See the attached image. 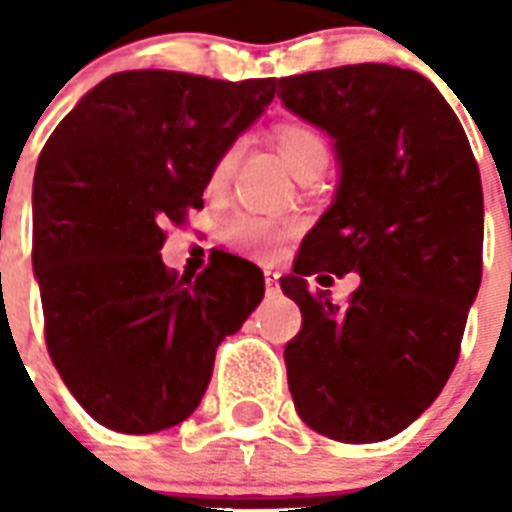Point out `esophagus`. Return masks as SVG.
I'll use <instances>...</instances> for the list:
<instances>
[{
    "label": "esophagus",
    "instance_id": "34e87169",
    "mask_svg": "<svg viewBox=\"0 0 512 512\" xmlns=\"http://www.w3.org/2000/svg\"><path fill=\"white\" fill-rule=\"evenodd\" d=\"M265 292L268 295H279V273L273 271V268H265Z\"/></svg>",
    "mask_w": 512,
    "mask_h": 512
}]
</instances>
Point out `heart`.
Returning <instances> with one entry per match:
<instances>
[{
  "label": "heart",
  "mask_w": 512,
  "mask_h": 512,
  "mask_svg": "<svg viewBox=\"0 0 512 512\" xmlns=\"http://www.w3.org/2000/svg\"><path fill=\"white\" fill-rule=\"evenodd\" d=\"M273 143L284 156V162L292 167L297 177L321 172L329 162V146L319 130H313L303 122H281L273 127ZM241 146L231 143L223 154L217 156L215 167L209 172V183L212 188H220L231 180L236 164H239ZM295 231V225L289 220H271V217L257 215H236L225 223V241L233 244L241 252L257 257L273 255L279 244L287 239L289 233Z\"/></svg>",
  "instance_id": "1"
}]
</instances>
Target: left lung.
Segmentation results:
<instances>
[{"label":"left lung","mask_w":512,"mask_h":512,"mask_svg":"<svg viewBox=\"0 0 512 512\" xmlns=\"http://www.w3.org/2000/svg\"><path fill=\"white\" fill-rule=\"evenodd\" d=\"M279 98L329 132L342 170L332 207L281 279L303 313L284 348L289 393L321 436L385 441L436 401L460 356L481 287L478 164L452 106L409 68L284 76ZM324 270L362 276L345 309L307 289Z\"/></svg>","instance_id":"obj_1"}]
</instances>
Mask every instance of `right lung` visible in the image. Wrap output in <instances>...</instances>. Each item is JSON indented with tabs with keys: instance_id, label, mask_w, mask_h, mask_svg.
<instances>
[{
	"instance_id": "add662e5",
	"label": "right lung",
	"mask_w": 512,
	"mask_h": 512,
	"mask_svg": "<svg viewBox=\"0 0 512 512\" xmlns=\"http://www.w3.org/2000/svg\"><path fill=\"white\" fill-rule=\"evenodd\" d=\"M276 79L122 71L55 127L34 175L44 340L66 388L116 433H159L199 406L217 345L265 295L263 271L217 255L162 263L170 223L204 207L217 156L263 114Z\"/></svg>"
}]
</instances>
